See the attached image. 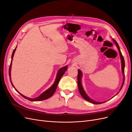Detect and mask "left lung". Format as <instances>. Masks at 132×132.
Wrapping results in <instances>:
<instances>
[{"label": "left lung", "mask_w": 132, "mask_h": 132, "mask_svg": "<svg viewBox=\"0 0 132 132\" xmlns=\"http://www.w3.org/2000/svg\"><path fill=\"white\" fill-rule=\"evenodd\" d=\"M113 41L114 42L115 44L116 45V46L117 47V48L119 51V54H120V57H121V63H122V73L124 75V78H123V81L122 83V85L121 87V89L119 91H121V90L122 89V87L123 86L124 84V82H125V59H124L123 56L121 52L120 51V48H119V47L118 45L117 42L114 39H113ZM81 77H82V72L80 70H78V89H79V93L80 94H81V95L82 96V97L84 98L85 100H86V101H89L92 103H94V104H101V103H104L105 102H96L95 101H94L93 100H92L91 98H90L85 93V91L83 89V87L81 85ZM114 97V96H113Z\"/></svg>", "instance_id": "1"}]
</instances>
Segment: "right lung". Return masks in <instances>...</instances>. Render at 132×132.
I'll return each mask as SVG.
<instances>
[{
    "label": "right lung",
    "instance_id": "add662e5",
    "mask_svg": "<svg viewBox=\"0 0 132 132\" xmlns=\"http://www.w3.org/2000/svg\"><path fill=\"white\" fill-rule=\"evenodd\" d=\"M16 47H15V48L13 52V53H12V55H11V63H10V67H9V78H10V81H11V85L12 86H13L14 89H15V87L14 86L13 84H12V82H11V74H10V71H11V62H12V59H13V57H14V53L15 52V50H16ZM68 68V67L67 66H65V67H64L63 68H62L60 69L58 71V73H57V77H56V79H55V80L53 84L52 85V86L51 87H50V88L47 90L46 91H45V92H43V93L42 94H41L38 97H36V98H29V97H27L26 96H25L24 95H22L21 94H20L19 93V92L16 90L15 89V90L18 93H19L22 96L25 98L27 100H28L29 101H42V100H46L47 98H48L50 97H51L53 95V94L54 93V92L55 91V90H56V89H57V85L58 84V82L60 80V79H61V78L62 77V76L64 75V74L65 71L67 70Z\"/></svg>",
    "mask_w": 132,
    "mask_h": 132
}]
</instances>
